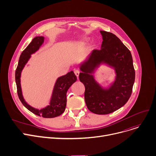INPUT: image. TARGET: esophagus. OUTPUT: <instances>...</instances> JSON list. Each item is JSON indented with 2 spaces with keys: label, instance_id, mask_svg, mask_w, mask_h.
Masks as SVG:
<instances>
[{
  "label": "esophagus",
  "instance_id": "34e87169",
  "mask_svg": "<svg viewBox=\"0 0 156 156\" xmlns=\"http://www.w3.org/2000/svg\"><path fill=\"white\" fill-rule=\"evenodd\" d=\"M74 73H75V75L77 76L78 79V76H79V74H80V71L78 70H75V71H74Z\"/></svg>",
  "mask_w": 156,
  "mask_h": 156
}]
</instances>
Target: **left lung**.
<instances>
[{
  "instance_id": "8db88e82",
  "label": "left lung",
  "mask_w": 156,
  "mask_h": 156,
  "mask_svg": "<svg viewBox=\"0 0 156 156\" xmlns=\"http://www.w3.org/2000/svg\"><path fill=\"white\" fill-rule=\"evenodd\" d=\"M100 32L103 39L101 49H95L81 64L79 78L85 87V101L88 110L97 114H108L128 102L132 93L135 72L129 49L112 33ZM101 63L114 67L117 73L115 81L108 90L103 89L91 75Z\"/></svg>"
}]
</instances>
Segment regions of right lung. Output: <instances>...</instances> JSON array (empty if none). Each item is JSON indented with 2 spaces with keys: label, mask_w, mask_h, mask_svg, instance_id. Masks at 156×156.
Instances as JSON below:
<instances>
[{
  "label": "right lung",
  "mask_w": 156,
  "mask_h": 156,
  "mask_svg": "<svg viewBox=\"0 0 156 156\" xmlns=\"http://www.w3.org/2000/svg\"><path fill=\"white\" fill-rule=\"evenodd\" d=\"M43 37H36L31 43L22 52L15 73V80L17 86V92L21 103L30 111L38 116L45 118H52L60 116L65 111L66 106V93L69 88L75 82L77 78L73 71L69 72L66 75L62 76L57 80L50 102V105L40 110L31 107L24 101L22 95L20 84L21 73L31 57V54L38 51L44 43Z\"/></svg>",
  "instance_id": "right-lung-1"
}]
</instances>
